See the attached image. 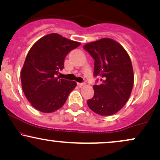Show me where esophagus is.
Here are the masks:
<instances>
[{
	"instance_id": "obj_1",
	"label": "esophagus",
	"mask_w": 160,
	"mask_h": 160,
	"mask_svg": "<svg viewBox=\"0 0 160 160\" xmlns=\"http://www.w3.org/2000/svg\"><path fill=\"white\" fill-rule=\"evenodd\" d=\"M85 82H78V86H79V87H82V86H85Z\"/></svg>"
}]
</instances>
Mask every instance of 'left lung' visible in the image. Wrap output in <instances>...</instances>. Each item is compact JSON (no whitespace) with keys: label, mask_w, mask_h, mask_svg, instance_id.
Masks as SVG:
<instances>
[{"label":"left lung","mask_w":160,"mask_h":160,"mask_svg":"<svg viewBox=\"0 0 160 160\" xmlns=\"http://www.w3.org/2000/svg\"><path fill=\"white\" fill-rule=\"evenodd\" d=\"M95 59L94 75L102 77L101 85H94L88 107L102 116L118 112L130 98L134 82L133 70L128 53L120 44L103 38L83 46Z\"/></svg>","instance_id":"left-lung-1"}]
</instances>
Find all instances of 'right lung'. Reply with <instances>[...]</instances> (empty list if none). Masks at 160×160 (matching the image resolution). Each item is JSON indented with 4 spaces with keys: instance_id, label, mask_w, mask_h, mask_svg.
<instances>
[{
    "instance_id": "obj_1",
    "label": "right lung",
    "mask_w": 160,
    "mask_h": 160,
    "mask_svg": "<svg viewBox=\"0 0 160 160\" xmlns=\"http://www.w3.org/2000/svg\"><path fill=\"white\" fill-rule=\"evenodd\" d=\"M80 42L51 33L38 39L29 51L21 72L22 86L27 99L42 112L60 109L76 87L75 81L60 79L65 57Z\"/></svg>"
}]
</instances>
